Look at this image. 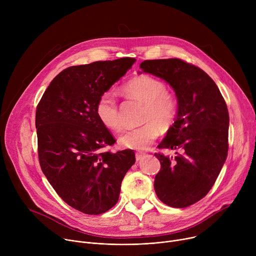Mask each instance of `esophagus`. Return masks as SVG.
Segmentation results:
<instances>
[{"label": "esophagus", "mask_w": 256, "mask_h": 256, "mask_svg": "<svg viewBox=\"0 0 256 256\" xmlns=\"http://www.w3.org/2000/svg\"><path fill=\"white\" fill-rule=\"evenodd\" d=\"M144 157V153H142V152H136V161H140Z\"/></svg>", "instance_id": "34e87169"}]
</instances>
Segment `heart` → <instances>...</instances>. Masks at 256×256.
Wrapping results in <instances>:
<instances>
[{"instance_id":"obj_1","label":"heart","mask_w":256,"mask_h":256,"mask_svg":"<svg viewBox=\"0 0 256 256\" xmlns=\"http://www.w3.org/2000/svg\"><path fill=\"white\" fill-rule=\"evenodd\" d=\"M124 93L144 103V126L132 128L120 138V146L132 150H146L155 142L162 128H168L175 120L178 102L175 95L166 90L163 81L140 75L130 80L124 87ZM95 112L100 122L116 132L124 128L118 112V104L112 92H104L98 99Z\"/></svg>"}]
</instances>
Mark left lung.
<instances>
[{
    "instance_id": "left-lung-1",
    "label": "left lung",
    "mask_w": 256,
    "mask_h": 256,
    "mask_svg": "<svg viewBox=\"0 0 256 256\" xmlns=\"http://www.w3.org/2000/svg\"><path fill=\"white\" fill-rule=\"evenodd\" d=\"M140 68L165 80L177 96L176 120L158 148L179 153H155L161 169L154 188L165 204L186 208L208 194L226 161L227 104L212 79L194 64L180 58L147 60Z\"/></svg>"
}]
</instances>
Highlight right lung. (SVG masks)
Returning <instances> with one entry per match:
<instances>
[{"label": "right lung", "mask_w": 256, "mask_h": 256, "mask_svg": "<svg viewBox=\"0 0 256 256\" xmlns=\"http://www.w3.org/2000/svg\"><path fill=\"white\" fill-rule=\"evenodd\" d=\"M134 60L68 66L50 82L36 107L42 170L64 202L87 214H103L116 204L122 181L136 162L132 150L101 151L116 140L95 112L99 97Z\"/></svg>", "instance_id": "right-lung-1"}]
</instances>
